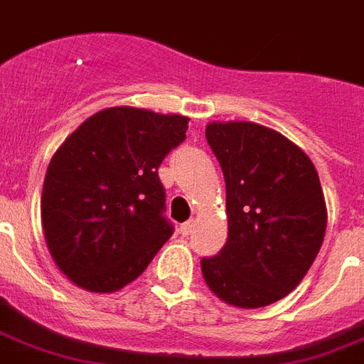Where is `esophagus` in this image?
I'll use <instances>...</instances> for the list:
<instances>
[{
	"label": "esophagus",
	"instance_id": "34e87169",
	"mask_svg": "<svg viewBox=\"0 0 364 364\" xmlns=\"http://www.w3.org/2000/svg\"><path fill=\"white\" fill-rule=\"evenodd\" d=\"M193 227H194V221H185L181 227H179V231H181V235H191V231H193Z\"/></svg>",
	"mask_w": 364,
	"mask_h": 364
}]
</instances>
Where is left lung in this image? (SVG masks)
Listing matches in <instances>:
<instances>
[{
	"label": "left lung",
	"mask_w": 364,
	"mask_h": 364,
	"mask_svg": "<svg viewBox=\"0 0 364 364\" xmlns=\"http://www.w3.org/2000/svg\"><path fill=\"white\" fill-rule=\"evenodd\" d=\"M208 145L223 170L229 235L202 257L208 288L235 307L257 309L298 287L326 231L315 166L299 146L254 122H212Z\"/></svg>",
	"instance_id": "left-lung-1"
}]
</instances>
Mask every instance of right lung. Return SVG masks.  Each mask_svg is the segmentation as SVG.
Returning <instances> with one entry per match:
<instances>
[{"label": "right lung", "mask_w": 364, "mask_h": 364, "mask_svg": "<svg viewBox=\"0 0 364 364\" xmlns=\"http://www.w3.org/2000/svg\"><path fill=\"white\" fill-rule=\"evenodd\" d=\"M188 118L135 107L90 116L53 154L41 227L57 267L76 287L116 292L171 237L158 168L185 141Z\"/></svg>", "instance_id": "obj_1"}]
</instances>
